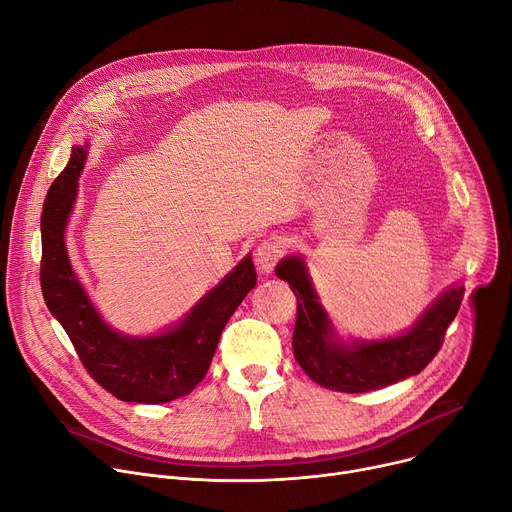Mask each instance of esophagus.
Returning a JSON list of instances; mask_svg holds the SVG:
<instances>
[{
    "label": "esophagus",
    "instance_id": "esophagus-1",
    "mask_svg": "<svg viewBox=\"0 0 512 512\" xmlns=\"http://www.w3.org/2000/svg\"><path fill=\"white\" fill-rule=\"evenodd\" d=\"M285 256V244L281 238H266L256 248V264L262 272H270L277 262Z\"/></svg>",
    "mask_w": 512,
    "mask_h": 512
}]
</instances>
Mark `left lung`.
Instances as JSON below:
<instances>
[{"label":"left lung","instance_id":"left-lung-1","mask_svg":"<svg viewBox=\"0 0 512 512\" xmlns=\"http://www.w3.org/2000/svg\"><path fill=\"white\" fill-rule=\"evenodd\" d=\"M274 272L289 283L297 297L293 330L297 363L318 385L344 393L373 391L418 375L441 350L465 293L461 285L445 291L402 336L344 344L334 336V328L311 287L305 262L299 256H287Z\"/></svg>","mask_w":512,"mask_h":512}]
</instances>
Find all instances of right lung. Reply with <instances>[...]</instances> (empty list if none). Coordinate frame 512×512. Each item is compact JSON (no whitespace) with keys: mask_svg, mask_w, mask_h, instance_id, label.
I'll return each instance as SVG.
<instances>
[{"mask_svg":"<svg viewBox=\"0 0 512 512\" xmlns=\"http://www.w3.org/2000/svg\"><path fill=\"white\" fill-rule=\"evenodd\" d=\"M84 162L86 147L75 145L69 164L51 184L43 205L41 289L45 303L67 332L86 371L114 398L137 404L178 400L203 381L225 324L256 287L252 256L235 266L172 330L147 338L114 332L102 322L75 279L63 238Z\"/></svg>","mask_w":512,"mask_h":512,"instance_id":"right-lung-1","label":"right lung"}]
</instances>
